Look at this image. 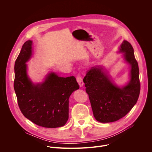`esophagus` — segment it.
<instances>
[{"label": "esophagus", "instance_id": "34e87169", "mask_svg": "<svg viewBox=\"0 0 152 152\" xmlns=\"http://www.w3.org/2000/svg\"><path fill=\"white\" fill-rule=\"evenodd\" d=\"M76 80L80 86V87H82V86H83V80H82V77L80 76H77L76 77Z\"/></svg>", "mask_w": 152, "mask_h": 152}]
</instances>
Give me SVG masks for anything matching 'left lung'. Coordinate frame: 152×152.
<instances>
[{
  "label": "left lung",
  "instance_id": "8db88e82",
  "mask_svg": "<svg viewBox=\"0 0 152 152\" xmlns=\"http://www.w3.org/2000/svg\"><path fill=\"white\" fill-rule=\"evenodd\" d=\"M123 61L129 65V81L118 85L106 69L99 65L93 67L83 78L93 115L100 123H111L125 116L136 104L140 92L139 69L132 45L124 40L117 51Z\"/></svg>",
  "mask_w": 152,
  "mask_h": 152
}]
</instances>
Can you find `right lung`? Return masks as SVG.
I'll return each mask as SVG.
<instances>
[{
  "label": "right lung",
  "mask_w": 152,
  "mask_h": 152,
  "mask_svg": "<svg viewBox=\"0 0 152 152\" xmlns=\"http://www.w3.org/2000/svg\"><path fill=\"white\" fill-rule=\"evenodd\" d=\"M33 42L26 41L15 62L14 88L18 104L23 115L44 127L56 128L69 119V97L79 88L75 77H62L49 72L40 82L35 83L28 73L32 57Z\"/></svg>",
  "instance_id": "add662e5"
}]
</instances>
